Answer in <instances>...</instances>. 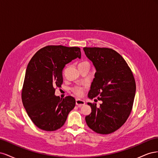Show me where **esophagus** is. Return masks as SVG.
<instances>
[{"mask_svg": "<svg viewBox=\"0 0 158 158\" xmlns=\"http://www.w3.org/2000/svg\"><path fill=\"white\" fill-rule=\"evenodd\" d=\"M76 106L78 107H81L85 105V102L83 101L82 99H76Z\"/></svg>", "mask_w": 158, "mask_h": 158, "instance_id": "34e87169", "label": "esophagus"}]
</instances>
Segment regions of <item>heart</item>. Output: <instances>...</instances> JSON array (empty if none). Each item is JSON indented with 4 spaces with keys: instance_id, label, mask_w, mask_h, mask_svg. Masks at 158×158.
<instances>
[{
    "instance_id": "1",
    "label": "heart",
    "mask_w": 158,
    "mask_h": 158,
    "mask_svg": "<svg viewBox=\"0 0 158 158\" xmlns=\"http://www.w3.org/2000/svg\"><path fill=\"white\" fill-rule=\"evenodd\" d=\"M83 63H87V62H83ZM84 90V87L81 86V85H76V86L72 88V91H73V92L78 97L82 96V95H83Z\"/></svg>"
}]
</instances>
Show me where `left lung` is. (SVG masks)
I'll return each mask as SVG.
<instances>
[{"mask_svg":"<svg viewBox=\"0 0 158 158\" xmlns=\"http://www.w3.org/2000/svg\"><path fill=\"white\" fill-rule=\"evenodd\" d=\"M96 69L88 98L103 103H88L92 112L85 118L94 132L108 135L121 128L131 113L136 82L131 69L117 51L106 47H84Z\"/></svg>","mask_w":158,"mask_h":158,"instance_id":"8db88e82","label":"left lung"}]
</instances>
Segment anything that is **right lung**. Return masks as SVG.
Listing matches in <instances>:
<instances>
[{"instance_id": "1", "label": "right lung", "mask_w": 158, "mask_h": 158, "mask_svg": "<svg viewBox=\"0 0 158 158\" xmlns=\"http://www.w3.org/2000/svg\"><path fill=\"white\" fill-rule=\"evenodd\" d=\"M81 58L79 47L48 45L38 51L27 64L22 89L23 107L34 125L43 131H54L64 125L76 105L75 99L55 95L61 87L65 64Z\"/></svg>"}]
</instances>
